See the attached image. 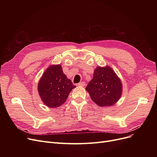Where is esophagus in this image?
I'll return each instance as SVG.
<instances>
[{
  "instance_id": "esophagus-1",
  "label": "esophagus",
  "mask_w": 157,
  "mask_h": 157,
  "mask_svg": "<svg viewBox=\"0 0 157 157\" xmlns=\"http://www.w3.org/2000/svg\"><path fill=\"white\" fill-rule=\"evenodd\" d=\"M77 85L79 86H85V82L82 81V82H80V83H78Z\"/></svg>"
}]
</instances>
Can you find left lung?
<instances>
[{
	"mask_svg": "<svg viewBox=\"0 0 157 157\" xmlns=\"http://www.w3.org/2000/svg\"><path fill=\"white\" fill-rule=\"evenodd\" d=\"M122 90L120 79L108 65L97 67L92 79L86 87L91 99L100 107L117 103L122 95Z\"/></svg>",
	"mask_w": 157,
	"mask_h": 157,
	"instance_id": "8db88e82",
	"label": "left lung"
}]
</instances>
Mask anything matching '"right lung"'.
I'll return each mask as SVG.
<instances>
[{"mask_svg":"<svg viewBox=\"0 0 157 157\" xmlns=\"http://www.w3.org/2000/svg\"><path fill=\"white\" fill-rule=\"evenodd\" d=\"M75 87L58 64L49 65L46 69L39 79L37 90L43 102L49 108H55L65 102Z\"/></svg>","mask_w":157,"mask_h":157,"instance_id":"1","label":"right lung"}]
</instances>
